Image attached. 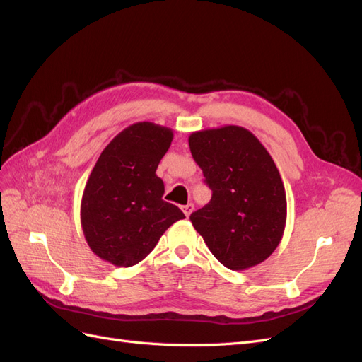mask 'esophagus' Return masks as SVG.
I'll list each match as a JSON object with an SVG mask.
<instances>
[{"instance_id": "1", "label": "esophagus", "mask_w": 362, "mask_h": 362, "mask_svg": "<svg viewBox=\"0 0 362 362\" xmlns=\"http://www.w3.org/2000/svg\"><path fill=\"white\" fill-rule=\"evenodd\" d=\"M193 210H194V205L193 204H187V205L182 206V211H184V214L187 216V217L193 213Z\"/></svg>"}]
</instances>
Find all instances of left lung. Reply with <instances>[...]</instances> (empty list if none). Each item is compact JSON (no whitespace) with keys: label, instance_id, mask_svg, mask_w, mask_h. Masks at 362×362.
I'll return each mask as SVG.
<instances>
[{"label":"left lung","instance_id":"obj_1","mask_svg":"<svg viewBox=\"0 0 362 362\" xmlns=\"http://www.w3.org/2000/svg\"><path fill=\"white\" fill-rule=\"evenodd\" d=\"M189 145L213 192L211 201L190 216L208 249L231 270L267 259L287 221L286 189L267 149L237 125L196 131Z\"/></svg>","mask_w":362,"mask_h":362}]
</instances>
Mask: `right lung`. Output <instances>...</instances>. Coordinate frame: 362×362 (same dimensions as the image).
Returning a JSON list of instances; mask_svg holds the SVG:
<instances>
[{
  "mask_svg": "<svg viewBox=\"0 0 362 362\" xmlns=\"http://www.w3.org/2000/svg\"><path fill=\"white\" fill-rule=\"evenodd\" d=\"M173 139L170 128L137 122L105 146L84 187L81 226L87 245L101 259L129 267L156 247L184 213L163 201L156 175Z\"/></svg>",
  "mask_w": 362,
  "mask_h": 362,
  "instance_id": "right-lung-1",
  "label": "right lung"
}]
</instances>
